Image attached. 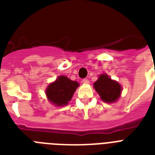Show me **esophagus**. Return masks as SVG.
<instances>
[{"mask_svg":"<svg viewBox=\"0 0 155 155\" xmlns=\"http://www.w3.org/2000/svg\"><path fill=\"white\" fill-rule=\"evenodd\" d=\"M82 82L84 83V84H89V80H87V79H84Z\"/></svg>","mask_w":155,"mask_h":155,"instance_id":"esophagus-1","label":"esophagus"}]
</instances>
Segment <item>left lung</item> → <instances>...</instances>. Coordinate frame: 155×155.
I'll list each match as a JSON object with an SVG mask.
<instances>
[{
    "label": "left lung",
    "mask_w": 155,
    "mask_h": 155,
    "mask_svg": "<svg viewBox=\"0 0 155 155\" xmlns=\"http://www.w3.org/2000/svg\"><path fill=\"white\" fill-rule=\"evenodd\" d=\"M94 87L103 101L107 103L115 102L120 97L121 87L117 82L111 80L109 76L103 74L94 83Z\"/></svg>",
    "instance_id": "obj_1"
}]
</instances>
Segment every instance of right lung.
I'll return each instance as SVG.
<instances>
[{"label": "right lung", "mask_w": 155, "mask_h": 155, "mask_svg": "<svg viewBox=\"0 0 155 155\" xmlns=\"http://www.w3.org/2000/svg\"><path fill=\"white\" fill-rule=\"evenodd\" d=\"M78 86L79 84L76 81H72L67 76L61 75L48 86L46 94L50 101L54 104L66 105L71 101Z\"/></svg>", "instance_id": "right-lung-1"}]
</instances>
